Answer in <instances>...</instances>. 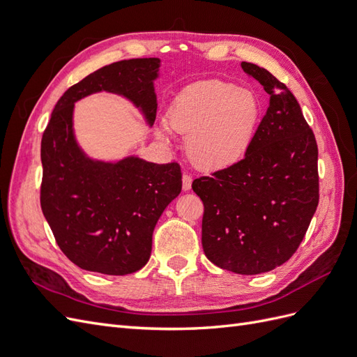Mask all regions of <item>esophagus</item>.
<instances>
[{"label": "esophagus", "mask_w": 357, "mask_h": 357, "mask_svg": "<svg viewBox=\"0 0 357 357\" xmlns=\"http://www.w3.org/2000/svg\"><path fill=\"white\" fill-rule=\"evenodd\" d=\"M192 188V176L190 174H183V190H190Z\"/></svg>", "instance_id": "esophagus-1"}]
</instances>
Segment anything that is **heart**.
<instances>
[{"instance_id":"1","label":"heart","mask_w":357,"mask_h":357,"mask_svg":"<svg viewBox=\"0 0 357 357\" xmlns=\"http://www.w3.org/2000/svg\"><path fill=\"white\" fill-rule=\"evenodd\" d=\"M259 101L244 88L222 80L197 82L183 89L158 123L156 137L172 144L174 132L188 137V155L202 169L229 168L250 150L259 125Z\"/></svg>"}]
</instances>
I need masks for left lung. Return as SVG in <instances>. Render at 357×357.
<instances>
[{"label": "left lung", "instance_id": "8db88e82", "mask_svg": "<svg viewBox=\"0 0 357 357\" xmlns=\"http://www.w3.org/2000/svg\"><path fill=\"white\" fill-rule=\"evenodd\" d=\"M269 105L247 155L211 177L193 180L204 204L202 248L214 265L255 275L283 265L304 240L319 205L317 143L286 84L241 62Z\"/></svg>", "mask_w": 357, "mask_h": 357}]
</instances>
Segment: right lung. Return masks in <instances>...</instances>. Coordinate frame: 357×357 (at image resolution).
Segmentation results:
<instances>
[{
  "mask_svg": "<svg viewBox=\"0 0 357 357\" xmlns=\"http://www.w3.org/2000/svg\"><path fill=\"white\" fill-rule=\"evenodd\" d=\"M159 66L138 58L96 70L61 96L43 134L41 210L62 253L86 271L126 275L147 264L160 214L181 192V171L176 162L86 156L74 137V102L101 91L122 95L152 126Z\"/></svg>",
  "mask_w": 357,
  "mask_h": 357,
  "instance_id": "add662e5",
  "label": "right lung"
}]
</instances>
